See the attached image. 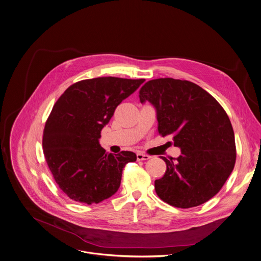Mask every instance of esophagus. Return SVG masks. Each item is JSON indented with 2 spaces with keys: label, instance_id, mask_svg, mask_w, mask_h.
<instances>
[{
  "label": "esophagus",
  "instance_id": "1",
  "mask_svg": "<svg viewBox=\"0 0 261 261\" xmlns=\"http://www.w3.org/2000/svg\"><path fill=\"white\" fill-rule=\"evenodd\" d=\"M151 157L147 154H143V153H137V160L138 161H142V160H148Z\"/></svg>",
  "mask_w": 261,
  "mask_h": 261
}]
</instances>
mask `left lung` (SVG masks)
I'll return each mask as SVG.
<instances>
[{
	"label": "left lung",
	"mask_w": 261,
	"mask_h": 261,
	"mask_svg": "<svg viewBox=\"0 0 261 261\" xmlns=\"http://www.w3.org/2000/svg\"><path fill=\"white\" fill-rule=\"evenodd\" d=\"M140 102L157 111L158 133L171 136L181 155L167 159L166 171L155 180L159 198L178 208H191L216 195L231 174L236 146L231 122L207 91L187 80L159 78L146 82Z\"/></svg>",
	"instance_id": "8db88e82"
}]
</instances>
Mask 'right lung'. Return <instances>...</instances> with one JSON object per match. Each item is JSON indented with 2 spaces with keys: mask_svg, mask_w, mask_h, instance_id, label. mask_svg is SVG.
<instances>
[{
  "mask_svg": "<svg viewBox=\"0 0 261 261\" xmlns=\"http://www.w3.org/2000/svg\"><path fill=\"white\" fill-rule=\"evenodd\" d=\"M145 79L99 77L74 83L60 96L43 132V152L60 189L73 201L99 203L116 193L122 171L136 154L107 153L102 128Z\"/></svg>",
  "mask_w": 261,
  "mask_h": 261,
  "instance_id": "right-lung-1",
  "label": "right lung"
}]
</instances>
